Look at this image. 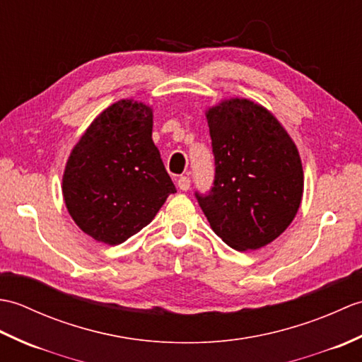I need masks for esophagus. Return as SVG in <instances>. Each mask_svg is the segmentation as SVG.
Returning <instances> with one entry per match:
<instances>
[{
	"label": "esophagus",
	"instance_id": "obj_1",
	"mask_svg": "<svg viewBox=\"0 0 362 362\" xmlns=\"http://www.w3.org/2000/svg\"><path fill=\"white\" fill-rule=\"evenodd\" d=\"M189 185H191V182H189L188 175H182V177H179V180H177V187H179L182 191H188Z\"/></svg>",
	"mask_w": 362,
	"mask_h": 362
}]
</instances>
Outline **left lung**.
<instances>
[{
	"mask_svg": "<svg viewBox=\"0 0 362 362\" xmlns=\"http://www.w3.org/2000/svg\"><path fill=\"white\" fill-rule=\"evenodd\" d=\"M205 115L216 168L210 193H196L197 202L230 247H264L288 228L302 202L297 146L271 112L249 99H227Z\"/></svg>",
	"mask_w": 362,
	"mask_h": 362,
	"instance_id": "1",
	"label": "left lung"
}]
</instances>
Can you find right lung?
<instances>
[{"mask_svg":"<svg viewBox=\"0 0 362 362\" xmlns=\"http://www.w3.org/2000/svg\"><path fill=\"white\" fill-rule=\"evenodd\" d=\"M62 193L83 233L117 245L156 218L175 187L152 141V109L121 99L99 113L68 157Z\"/></svg>","mask_w":362,"mask_h":362,"instance_id":"obj_1","label":"right lung"}]
</instances>
